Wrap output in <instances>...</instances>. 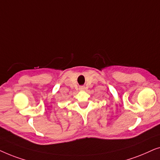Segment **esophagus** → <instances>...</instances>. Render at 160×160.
<instances>
[{
    "label": "esophagus",
    "mask_w": 160,
    "mask_h": 160,
    "mask_svg": "<svg viewBox=\"0 0 160 160\" xmlns=\"http://www.w3.org/2000/svg\"><path fill=\"white\" fill-rule=\"evenodd\" d=\"M80 90H84V87H80Z\"/></svg>",
    "instance_id": "34e87169"
}]
</instances>
